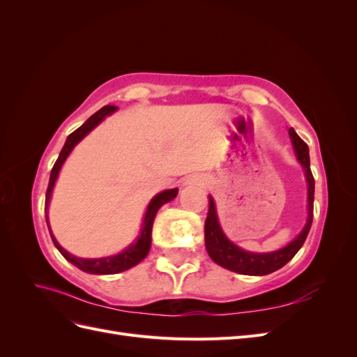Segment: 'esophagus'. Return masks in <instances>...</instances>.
I'll list each match as a JSON object with an SVG mask.
<instances>
[{
    "mask_svg": "<svg viewBox=\"0 0 357 357\" xmlns=\"http://www.w3.org/2000/svg\"><path fill=\"white\" fill-rule=\"evenodd\" d=\"M186 186H204L205 180L201 176H189L185 181Z\"/></svg>",
    "mask_w": 357,
    "mask_h": 357,
    "instance_id": "34e87169",
    "label": "esophagus"
}]
</instances>
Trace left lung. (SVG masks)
I'll use <instances>...</instances> for the list:
<instances>
[{
  "instance_id": "1",
  "label": "left lung",
  "mask_w": 357,
  "mask_h": 357,
  "mask_svg": "<svg viewBox=\"0 0 357 357\" xmlns=\"http://www.w3.org/2000/svg\"><path fill=\"white\" fill-rule=\"evenodd\" d=\"M289 137L291 146H294L296 159L304 168L305 181H307V223L302 231L291 240L287 245L278 248L274 252L268 253H256V252H247L244 248L234 244L228 236L222 231V226L219 223L218 211H215V204L211 197H208V214L205 219V248L210 255L213 261L229 269V271L245 274V275H266L271 274L277 269L283 268L291 257H294L302 244L305 243L307 235L310 232L311 223H312V204H314V177L311 174L310 169V153L308 146L304 139L295 132L294 128L289 129Z\"/></svg>"
}]
</instances>
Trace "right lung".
I'll list each match as a JSON object with an SVG mask.
<instances>
[{"label":"right lung","instance_id":"right-lung-1","mask_svg":"<svg viewBox=\"0 0 357 357\" xmlns=\"http://www.w3.org/2000/svg\"><path fill=\"white\" fill-rule=\"evenodd\" d=\"M117 110V107L114 105H105L102 107L101 110L96 112L95 114H92L88 121H86L79 129H75L73 134L68 135L66 144H63L61 153L55 162V165L52 168L50 172V178H49V186L46 190V205H45V213H46V222H47V228L52 236V241L55 244V247L61 252V255L67 259L68 262H71L74 266H77L82 271L88 273V274H98V275H104V274H117L126 271V269L135 266L137 264H139L143 259L147 256L149 250H150V244H152V228H153V220L155 215L158 213V210L162 207V205L169 202L177 197L178 189H167L164 192H159L158 195H155L152 199H150L147 210L144 214V219L142 223V228H139V234L137 238L129 244L125 250H122L121 253H116L112 256H104V257H95V259H88V257H77L71 253H68L66 248H63L55 238L53 235L50 225H49V204H50V198H52V192L53 188H55V183L58 180L59 171L63 165V162L67 160V158L70 156V153L73 152V149L77 146L82 139L88 135L92 129H95L98 126L107 116L113 114Z\"/></svg>","mask_w":357,"mask_h":357}]
</instances>
